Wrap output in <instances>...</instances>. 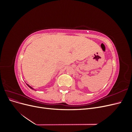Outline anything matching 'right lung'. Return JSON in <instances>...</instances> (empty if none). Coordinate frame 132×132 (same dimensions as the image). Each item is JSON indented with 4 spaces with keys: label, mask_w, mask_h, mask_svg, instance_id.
Masks as SVG:
<instances>
[{
    "label": "right lung",
    "mask_w": 132,
    "mask_h": 132,
    "mask_svg": "<svg viewBox=\"0 0 132 132\" xmlns=\"http://www.w3.org/2000/svg\"><path fill=\"white\" fill-rule=\"evenodd\" d=\"M27 84V85L28 86H29V87H30V89H32V90H34V88H33V87H32L31 86H30V85H29V84Z\"/></svg>",
    "instance_id": "obj_1"
}]
</instances>
